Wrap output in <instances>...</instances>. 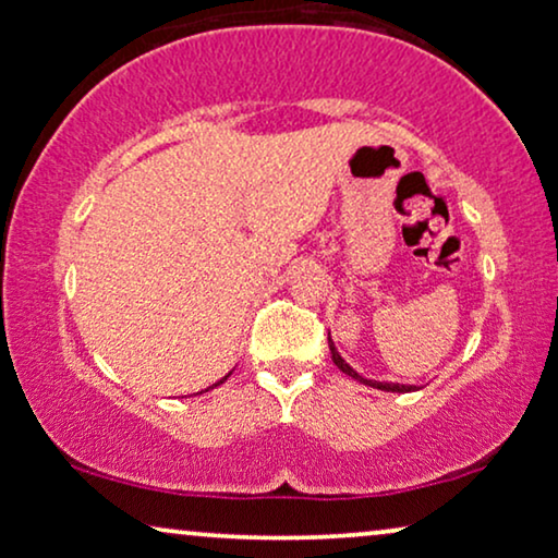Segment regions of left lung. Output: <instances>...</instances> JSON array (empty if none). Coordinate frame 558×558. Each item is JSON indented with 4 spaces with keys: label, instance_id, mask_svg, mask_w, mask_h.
Wrapping results in <instances>:
<instances>
[{
    "label": "left lung",
    "instance_id": "1",
    "mask_svg": "<svg viewBox=\"0 0 558 558\" xmlns=\"http://www.w3.org/2000/svg\"><path fill=\"white\" fill-rule=\"evenodd\" d=\"M329 349H331V360H333V365H337L341 373L344 375H349L352 377V380H356V383H362V385H367V388H377V390H385V392H413V390H421L418 385H405V383H388V380H369V377H365V375H360L356 373V369L349 365V362L344 360V356L339 354V349H337V344H333V339H331V331H329Z\"/></svg>",
    "mask_w": 558,
    "mask_h": 558
}]
</instances>
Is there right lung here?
Wrapping results in <instances>:
<instances>
[{
    "label": "right lung",
    "instance_id": "1",
    "mask_svg": "<svg viewBox=\"0 0 558 558\" xmlns=\"http://www.w3.org/2000/svg\"><path fill=\"white\" fill-rule=\"evenodd\" d=\"M229 375H232V373H229ZM229 375H225V377H221V380H219V383H214V385H209V388H206V390H202V392H209V390H214V388H217V385H221V383H225Z\"/></svg>",
    "mask_w": 558,
    "mask_h": 558
}]
</instances>
